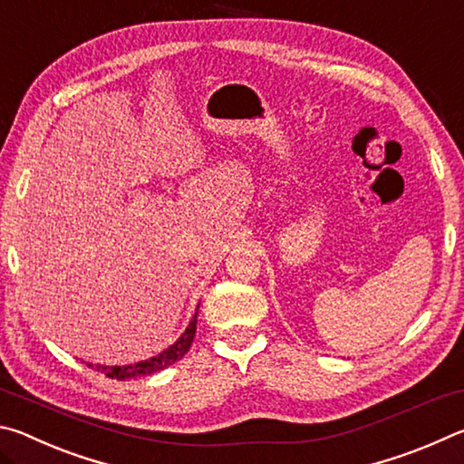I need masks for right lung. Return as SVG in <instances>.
<instances>
[{"instance_id": "obj_1", "label": "right lung", "mask_w": 464, "mask_h": 464, "mask_svg": "<svg viewBox=\"0 0 464 464\" xmlns=\"http://www.w3.org/2000/svg\"><path fill=\"white\" fill-rule=\"evenodd\" d=\"M196 315H198V311L194 313V317L190 324H188L186 332L178 337V340L169 345L168 350H163L161 354H157L149 360H140V362L135 364H127V366H102V364H88L90 368H96L98 372H104L110 379H116V381H127V379H135V376H145V374H153L157 371H163V368L171 366L178 360H182L184 354L188 350H190V345L194 342V334H196Z\"/></svg>"}]
</instances>
